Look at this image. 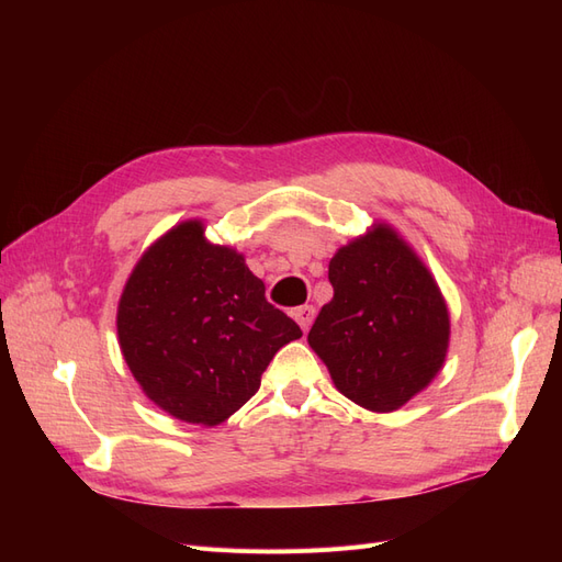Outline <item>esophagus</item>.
<instances>
[{
  "mask_svg": "<svg viewBox=\"0 0 562 562\" xmlns=\"http://www.w3.org/2000/svg\"><path fill=\"white\" fill-rule=\"evenodd\" d=\"M295 321H297V326L307 333L310 330V326L314 323V316H316V310L312 307V304H304V307H297L295 310Z\"/></svg>",
  "mask_w": 562,
  "mask_h": 562,
  "instance_id": "obj_1",
  "label": "esophagus"
}]
</instances>
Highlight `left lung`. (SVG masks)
Segmentation results:
<instances>
[{
	"label": "left lung",
	"mask_w": 562,
	"mask_h": 562,
	"mask_svg": "<svg viewBox=\"0 0 562 562\" xmlns=\"http://www.w3.org/2000/svg\"><path fill=\"white\" fill-rule=\"evenodd\" d=\"M333 300L307 342L333 384L370 413H394L427 389L446 363L450 312L419 255L386 223L337 248L328 265Z\"/></svg>",
	"instance_id": "obj_1"
}]
</instances>
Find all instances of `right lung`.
Masks as SVG:
<instances>
[{
    "label": "right lung",
    "mask_w": 562,
    "mask_h": 562,
    "mask_svg": "<svg viewBox=\"0 0 562 562\" xmlns=\"http://www.w3.org/2000/svg\"><path fill=\"white\" fill-rule=\"evenodd\" d=\"M184 220L135 262L116 307L124 361L176 419L215 427L260 389L274 353L302 330L265 297L244 255Z\"/></svg>",
    "instance_id": "add662e5"
}]
</instances>
